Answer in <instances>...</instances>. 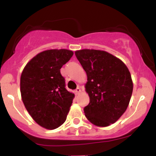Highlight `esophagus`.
I'll use <instances>...</instances> for the list:
<instances>
[{
  "mask_svg": "<svg viewBox=\"0 0 156 156\" xmlns=\"http://www.w3.org/2000/svg\"><path fill=\"white\" fill-rule=\"evenodd\" d=\"M80 92H81V90H80V87H78V88L76 89V91H75V93H76V94H80Z\"/></svg>",
  "mask_w": 156,
  "mask_h": 156,
  "instance_id": "34e87169",
  "label": "esophagus"
}]
</instances>
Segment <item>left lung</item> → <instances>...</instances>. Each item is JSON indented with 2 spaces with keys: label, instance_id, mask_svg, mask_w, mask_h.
Here are the masks:
<instances>
[{
  "label": "left lung",
  "instance_id": "1",
  "mask_svg": "<svg viewBox=\"0 0 156 156\" xmlns=\"http://www.w3.org/2000/svg\"><path fill=\"white\" fill-rule=\"evenodd\" d=\"M75 54L87 76L85 88L90 101L83 108L86 117L97 126L113 124L126 111L133 92L128 67L103 51L84 49Z\"/></svg>",
  "mask_w": 156,
  "mask_h": 156
}]
</instances>
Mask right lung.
<instances>
[{
    "label": "right lung",
    "instance_id": "right-lung-1",
    "mask_svg": "<svg viewBox=\"0 0 156 156\" xmlns=\"http://www.w3.org/2000/svg\"><path fill=\"white\" fill-rule=\"evenodd\" d=\"M69 50L41 52L26 64L20 78L21 97L31 117L53 130L65 122L75 95L65 88L60 69L71 58Z\"/></svg>",
    "mask_w": 156,
    "mask_h": 156
}]
</instances>
